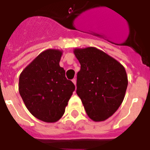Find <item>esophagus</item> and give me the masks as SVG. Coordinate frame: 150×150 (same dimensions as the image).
Listing matches in <instances>:
<instances>
[{
    "mask_svg": "<svg viewBox=\"0 0 150 150\" xmlns=\"http://www.w3.org/2000/svg\"><path fill=\"white\" fill-rule=\"evenodd\" d=\"M71 81L73 82V84H75V85H76V79H72V81Z\"/></svg>",
    "mask_w": 150,
    "mask_h": 150,
    "instance_id": "1",
    "label": "esophagus"
}]
</instances>
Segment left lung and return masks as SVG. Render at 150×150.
<instances>
[{"instance_id": "left-lung-1", "label": "left lung", "mask_w": 150, "mask_h": 150, "mask_svg": "<svg viewBox=\"0 0 150 150\" xmlns=\"http://www.w3.org/2000/svg\"><path fill=\"white\" fill-rule=\"evenodd\" d=\"M81 64L76 93L88 117L103 122L111 117L123 102L128 80L120 62L94 47L75 48Z\"/></svg>"}]
</instances>
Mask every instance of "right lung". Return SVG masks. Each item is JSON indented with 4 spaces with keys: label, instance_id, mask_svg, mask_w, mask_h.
Masks as SVG:
<instances>
[{
    "label": "right lung",
    "instance_id": "add662e5",
    "mask_svg": "<svg viewBox=\"0 0 150 150\" xmlns=\"http://www.w3.org/2000/svg\"><path fill=\"white\" fill-rule=\"evenodd\" d=\"M62 50L41 52L19 75V91L30 113L47 123L59 121L65 112L75 85L59 66Z\"/></svg>",
    "mask_w": 150,
    "mask_h": 150
}]
</instances>
